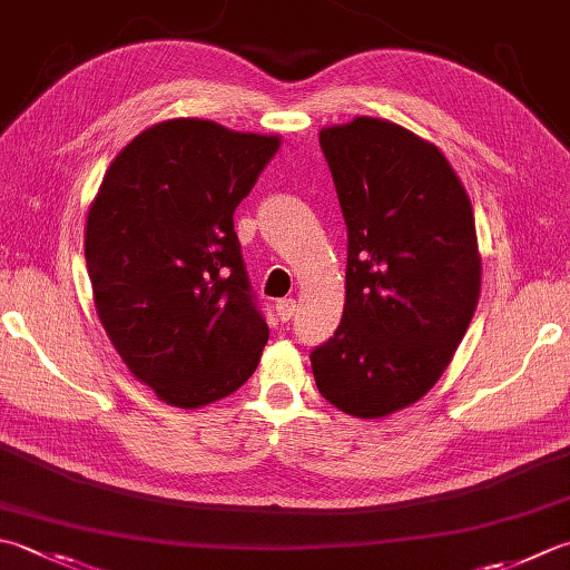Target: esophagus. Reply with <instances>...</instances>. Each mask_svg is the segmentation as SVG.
Masks as SVG:
<instances>
[{"label":"esophagus","instance_id":"34e87169","mask_svg":"<svg viewBox=\"0 0 570 570\" xmlns=\"http://www.w3.org/2000/svg\"><path fill=\"white\" fill-rule=\"evenodd\" d=\"M296 314V298H278L276 301V316L282 321H292Z\"/></svg>","mask_w":570,"mask_h":570}]
</instances>
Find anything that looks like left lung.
<instances>
[{"label": "left lung", "mask_w": 570, "mask_h": 570, "mask_svg": "<svg viewBox=\"0 0 570 570\" xmlns=\"http://www.w3.org/2000/svg\"><path fill=\"white\" fill-rule=\"evenodd\" d=\"M348 227L345 306L311 351L318 393L355 417H385L450 365L479 301L470 197L444 155L381 118L323 128Z\"/></svg>", "instance_id": "8db88e82"}]
</instances>
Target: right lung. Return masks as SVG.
<instances>
[{
  "label": "right lung",
  "mask_w": 570,
  "mask_h": 570,
  "mask_svg": "<svg viewBox=\"0 0 570 570\" xmlns=\"http://www.w3.org/2000/svg\"><path fill=\"white\" fill-rule=\"evenodd\" d=\"M278 150L276 136L177 118L110 163L86 222L98 318L130 373L177 407L249 381L269 341L234 209Z\"/></svg>",
  "instance_id": "obj_1"
}]
</instances>
